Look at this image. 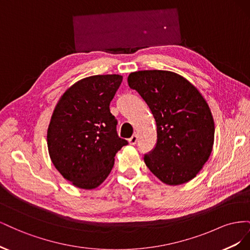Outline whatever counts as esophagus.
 <instances>
[{
  "label": "esophagus",
  "instance_id": "1",
  "mask_svg": "<svg viewBox=\"0 0 250 250\" xmlns=\"http://www.w3.org/2000/svg\"><path fill=\"white\" fill-rule=\"evenodd\" d=\"M128 142H129L130 145H135V144H137V142H138V135L133 134Z\"/></svg>",
  "mask_w": 250,
  "mask_h": 250
}]
</instances>
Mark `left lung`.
I'll list each match as a JSON object with an SVG mask.
<instances>
[{"instance_id": "1", "label": "left lung", "mask_w": 250, "mask_h": 250, "mask_svg": "<svg viewBox=\"0 0 250 250\" xmlns=\"http://www.w3.org/2000/svg\"><path fill=\"white\" fill-rule=\"evenodd\" d=\"M127 81L156 122V145L144 156L146 166L166 185L190 181L208 162L214 145L215 124L206 99L190 81L170 71L133 72Z\"/></svg>"}]
</instances>
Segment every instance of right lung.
Wrapping results in <instances>:
<instances>
[{
    "label": "right lung",
    "instance_id": "obj_1",
    "mask_svg": "<svg viewBox=\"0 0 250 250\" xmlns=\"http://www.w3.org/2000/svg\"><path fill=\"white\" fill-rule=\"evenodd\" d=\"M123 77L95 75L67 88L53 111L47 142L51 161L77 188L92 190L107 178L118 151L127 145L119 138L109 109Z\"/></svg>",
    "mask_w": 250,
    "mask_h": 250
}]
</instances>
